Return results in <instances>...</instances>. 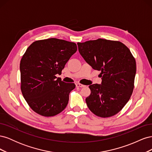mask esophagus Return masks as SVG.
<instances>
[{"label":"esophagus","instance_id":"obj_1","mask_svg":"<svg viewBox=\"0 0 152 152\" xmlns=\"http://www.w3.org/2000/svg\"><path fill=\"white\" fill-rule=\"evenodd\" d=\"M76 87H84L85 86L84 85H83V84H80V83H77L76 84Z\"/></svg>","mask_w":152,"mask_h":152}]
</instances>
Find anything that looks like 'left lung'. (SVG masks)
Here are the masks:
<instances>
[{
    "label": "left lung",
    "mask_w": 152,
    "mask_h": 152,
    "mask_svg": "<svg viewBox=\"0 0 152 152\" xmlns=\"http://www.w3.org/2000/svg\"><path fill=\"white\" fill-rule=\"evenodd\" d=\"M84 60L102 71V84L89 86L87 107L96 115L110 117L118 113L129 100L136 72L135 59L130 50L118 41L103 39L78 42Z\"/></svg>",
    "instance_id": "8db88e82"
}]
</instances>
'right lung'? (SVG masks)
Here are the masks:
<instances>
[{"label": "right lung", "instance_id": "obj_1", "mask_svg": "<svg viewBox=\"0 0 152 152\" xmlns=\"http://www.w3.org/2000/svg\"><path fill=\"white\" fill-rule=\"evenodd\" d=\"M77 50L75 43L55 38L35 41L26 49L20 61L21 89L35 112L52 117L66 108L75 85L55 75Z\"/></svg>", "mask_w": 152, "mask_h": 152}]
</instances>
